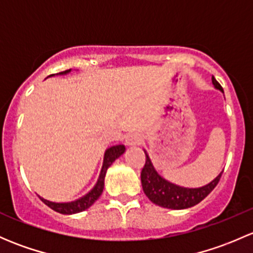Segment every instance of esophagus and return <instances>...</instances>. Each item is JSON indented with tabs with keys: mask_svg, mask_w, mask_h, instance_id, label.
Segmentation results:
<instances>
[{
	"mask_svg": "<svg viewBox=\"0 0 253 253\" xmlns=\"http://www.w3.org/2000/svg\"><path fill=\"white\" fill-rule=\"evenodd\" d=\"M142 136L138 133H131L125 138V143L128 147H137V145L142 144Z\"/></svg>",
	"mask_w": 253,
	"mask_h": 253,
	"instance_id": "34e87169",
	"label": "esophagus"
}]
</instances>
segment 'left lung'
Returning <instances> with one entry per match:
<instances>
[{
    "label": "left lung",
    "instance_id": "obj_1",
    "mask_svg": "<svg viewBox=\"0 0 253 253\" xmlns=\"http://www.w3.org/2000/svg\"><path fill=\"white\" fill-rule=\"evenodd\" d=\"M211 83H213L214 88L219 89L221 93H224L221 85L214 77H211ZM144 153L145 164L141 171L143 191L154 205L163 207V208L186 209L198 205L214 190V187L218 185L219 180H220L221 174H223V171H221L214 180H211V182L202 186V187H183V186L175 185V183L165 180L163 176L158 174L148 153L145 150Z\"/></svg>",
    "mask_w": 253,
    "mask_h": 253
}]
</instances>
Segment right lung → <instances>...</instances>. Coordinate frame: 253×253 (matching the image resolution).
<instances>
[{"instance_id": "obj_1", "label": "right lung", "mask_w": 253, "mask_h": 253, "mask_svg": "<svg viewBox=\"0 0 253 253\" xmlns=\"http://www.w3.org/2000/svg\"><path fill=\"white\" fill-rule=\"evenodd\" d=\"M70 72L71 70H67L65 71V72L58 73V75H67V73ZM125 150H126V148H125L124 144L112 145V147L108 148V149L105 150L103 167H101L98 181H96V183L94 185V187L91 188L86 195H84L83 197L78 198V200L76 201H72V202H61V203L51 202V201L45 200V198L40 197V196L39 198L47 207H50L51 209H53V211L61 214H67V215H70V214H76V213H79V211H85V209H88L89 207L93 205V203L100 197V195L103 193V190H104V181H105L106 171H108L109 168L111 167L112 163H114L117 158H120L122 154H124Z\"/></svg>"}]
</instances>
